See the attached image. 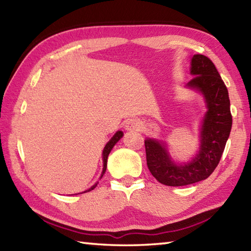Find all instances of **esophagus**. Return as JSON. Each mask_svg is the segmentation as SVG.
Here are the masks:
<instances>
[{
    "mask_svg": "<svg viewBox=\"0 0 251 251\" xmlns=\"http://www.w3.org/2000/svg\"><path fill=\"white\" fill-rule=\"evenodd\" d=\"M138 127H139V123H138L136 120H128L125 125V128L127 130L136 129V128H138Z\"/></svg>",
    "mask_w": 251,
    "mask_h": 251,
    "instance_id": "obj_1",
    "label": "esophagus"
}]
</instances>
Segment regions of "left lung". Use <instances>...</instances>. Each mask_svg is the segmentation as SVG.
Segmentation results:
<instances>
[{"mask_svg":"<svg viewBox=\"0 0 251 251\" xmlns=\"http://www.w3.org/2000/svg\"><path fill=\"white\" fill-rule=\"evenodd\" d=\"M191 66L194 77L188 86L204 95L208 108L199 154L191 163L177 166L170 161L163 143L145 140L149 170L158 182L169 186L188 185L209 177L220 162L232 128L227 88L214 62L204 55H194Z\"/></svg>","mask_w":251,"mask_h":251,"instance_id":"left-lung-1","label":"left lung"}]
</instances>
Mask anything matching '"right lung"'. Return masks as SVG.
<instances>
[{
	"label": "right lung",
	"instance_id": "right-lung-1",
	"mask_svg": "<svg viewBox=\"0 0 251 251\" xmlns=\"http://www.w3.org/2000/svg\"><path fill=\"white\" fill-rule=\"evenodd\" d=\"M123 137V132L122 131H117L116 134L111 138V140L106 143V146L104 147V150H103V153H102V157H103V170H102V174H101V177L104 175L105 173V169H106V162H108V156H109V153L111 152L112 148H113L115 146V143L119 141L121 138ZM96 185H97V183H96L95 185H93L92 188H90L89 190L85 191V192H89L90 190H94L96 188Z\"/></svg>",
	"mask_w": 251,
	"mask_h": 251
}]
</instances>
